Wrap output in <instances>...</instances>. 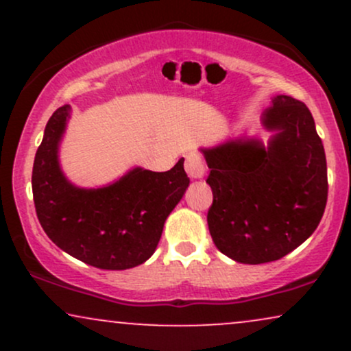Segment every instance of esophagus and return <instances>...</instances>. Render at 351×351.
Segmentation results:
<instances>
[{"mask_svg": "<svg viewBox=\"0 0 351 351\" xmlns=\"http://www.w3.org/2000/svg\"><path fill=\"white\" fill-rule=\"evenodd\" d=\"M184 170H186L189 178H203L204 171H206V165H204L203 156L199 153H189V155H186V160H184Z\"/></svg>", "mask_w": 351, "mask_h": 351, "instance_id": "esophagus-1", "label": "esophagus"}]
</instances>
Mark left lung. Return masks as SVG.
<instances>
[{"label":"left lung","instance_id":"1","mask_svg":"<svg viewBox=\"0 0 351 351\" xmlns=\"http://www.w3.org/2000/svg\"><path fill=\"white\" fill-rule=\"evenodd\" d=\"M264 123L279 130L267 150L256 140L204 150L209 232L221 252L243 264L287 256L315 231L327 206V158L307 106L277 95Z\"/></svg>","mask_w":351,"mask_h":351}]
</instances>
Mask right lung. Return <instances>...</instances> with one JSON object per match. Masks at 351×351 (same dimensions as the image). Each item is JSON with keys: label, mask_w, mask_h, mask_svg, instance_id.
Instances as JSON below:
<instances>
[{"label": "right lung", "mask_w": 351, "mask_h": 351, "mask_svg": "<svg viewBox=\"0 0 351 351\" xmlns=\"http://www.w3.org/2000/svg\"><path fill=\"white\" fill-rule=\"evenodd\" d=\"M67 117L69 106L52 114L36 152L33 198L44 232L62 251L97 269L123 271L143 264L189 184L184 160L162 173L135 168L107 188H75L58 162Z\"/></svg>", "instance_id": "obj_1"}]
</instances>
